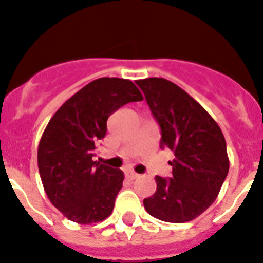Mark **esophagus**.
Here are the masks:
<instances>
[{
  "label": "esophagus",
  "mask_w": 263,
  "mask_h": 263,
  "mask_svg": "<svg viewBox=\"0 0 263 263\" xmlns=\"http://www.w3.org/2000/svg\"><path fill=\"white\" fill-rule=\"evenodd\" d=\"M125 176H127L128 178H129V180H135V178H139L138 173L132 172V170H129V172L125 173Z\"/></svg>",
  "instance_id": "1"
}]
</instances>
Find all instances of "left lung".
<instances>
[{"instance_id": "8db88e82", "label": "left lung", "mask_w": 263, "mask_h": 263, "mask_svg": "<svg viewBox=\"0 0 263 263\" xmlns=\"http://www.w3.org/2000/svg\"><path fill=\"white\" fill-rule=\"evenodd\" d=\"M161 127V146L174 151L172 178L155 177L157 191L143 200L151 216L185 223L212 205L228 174L223 132L212 116L176 83L165 78L135 81Z\"/></svg>"}]
</instances>
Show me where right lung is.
Returning <instances> with one entry per match:
<instances>
[{
  "instance_id": "1",
  "label": "right lung",
  "mask_w": 263,
  "mask_h": 263,
  "mask_svg": "<svg viewBox=\"0 0 263 263\" xmlns=\"http://www.w3.org/2000/svg\"><path fill=\"white\" fill-rule=\"evenodd\" d=\"M143 96L129 80L98 78L70 97L51 117L40 139L37 166L52 205L69 220L97 223L109 216L123 186L119 168L93 161L113 112Z\"/></svg>"
}]
</instances>
